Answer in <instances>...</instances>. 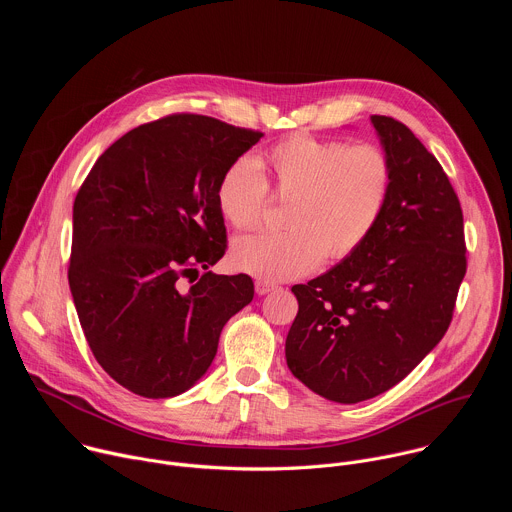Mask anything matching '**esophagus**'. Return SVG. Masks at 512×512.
Masks as SVG:
<instances>
[{
	"label": "esophagus",
	"instance_id": "34e87169",
	"mask_svg": "<svg viewBox=\"0 0 512 512\" xmlns=\"http://www.w3.org/2000/svg\"><path fill=\"white\" fill-rule=\"evenodd\" d=\"M273 289H277L275 283H269L265 279H257L255 281V291H257L259 296H265V294H269V291H273Z\"/></svg>",
	"mask_w": 512,
	"mask_h": 512
}]
</instances>
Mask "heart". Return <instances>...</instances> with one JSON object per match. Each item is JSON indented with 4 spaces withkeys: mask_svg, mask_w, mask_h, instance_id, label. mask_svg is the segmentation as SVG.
Segmentation results:
<instances>
[{
    "mask_svg": "<svg viewBox=\"0 0 512 512\" xmlns=\"http://www.w3.org/2000/svg\"><path fill=\"white\" fill-rule=\"evenodd\" d=\"M261 168L277 196H291L289 229L235 239L231 259L237 269L267 281L296 279L326 255L354 253L381 221L393 184L391 162L377 145L291 137L259 160L237 158L218 180L216 204L237 229H253L263 218L269 186Z\"/></svg>",
    "mask_w": 512,
    "mask_h": 512,
    "instance_id": "heart-1",
    "label": "heart"
}]
</instances>
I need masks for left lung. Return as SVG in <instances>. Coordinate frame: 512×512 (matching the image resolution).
I'll use <instances>...</instances> for the list:
<instances>
[{
    "mask_svg": "<svg viewBox=\"0 0 512 512\" xmlns=\"http://www.w3.org/2000/svg\"><path fill=\"white\" fill-rule=\"evenodd\" d=\"M393 184L371 237L324 275L291 287L298 316L287 367L336 403L373 399L440 342L466 275L460 200L433 154L401 121L371 117Z\"/></svg>",
    "mask_w": 512,
    "mask_h": 512,
    "instance_id": "1",
    "label": "left lung"
}]
</instances>
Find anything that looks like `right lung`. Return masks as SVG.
Instances as JSON below:
<instances>
[{"mask_svg": "<svg viewBox=\"0 0 512 512\" xmlns=\"http://www.w3.org/2000/svg\"><path fill=\"white\" fill-rule=\"evenodd\" d=\"M261 137L206 115H168L119 137L75 198L70 294L97 362L135 395L188 391L229 318L253 300L245 273H192L225 255L216 186Z\"/></svg>", "mask_w": 512, "mask_h": 512, "instance_id": "add662e5", "label": "right lung"}]
</instances>
